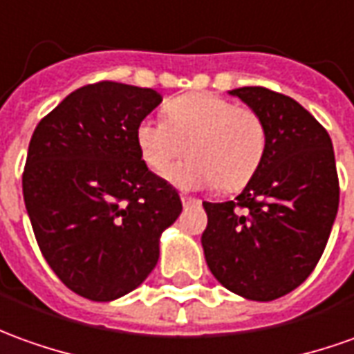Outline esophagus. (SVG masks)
<instances>
[{
	"instance_id": "1",
	"label": "esophagus",
	"mask_w": 354,
	"mask_h": 354,
	"mask_svg": "<svg viewBox=\"0 0 354 354\" xmlns=\"http://www.w3.org/2000/svg\"><path fill=\"white\" fill-rule=\"evenodd\" d=\"M181 202L185 208L194 206V204H201V201H198V198H192V196H187V194H181Z\"/></svg>"
}]
</instances>
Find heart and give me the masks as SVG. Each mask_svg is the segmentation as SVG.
Masks as SVG:
<instances>
[{
	"mask_svg": "<svg viewBox=\"0 0 354 354\" xmlns=\"http://www.w3.org/2000/svg\"><path fill=\"white\" fill-rule=\"evenodd\" d=\"M266 145L262 117L212 92L171 100L165 121L142 119L136 127L138 152L152 171L169 169L185 152L191 156L167 175L183 189H243L260 169Z\"/></svg>",
	"mask_w": 354,
	"mask_h": 354,
	"instance_id": "heart-1",
	"label": "heart"
}]
</instances>
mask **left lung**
<instances>
[{
	"instance_id": "obj_1",
	"label": "left lung",
	"mask_w": 354,
	"mask_h": 354,
	"mask_svg": "<svg viewBox=\"0 0 354 354\" xmlns=\"http://www.w3.org/2000/svg\"><path fill=\"white\" fill-rule=\"evenodd\" d=\"M262 117L264 160L235 201L204 202L202 248L231 293L274 301L312 274L339 208L328 131L289 96L262 86L229 90Z\"/></svg>"
}]
</instances>
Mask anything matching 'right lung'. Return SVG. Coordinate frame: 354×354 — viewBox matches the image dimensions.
<instances>
[{"mask_svg":"<svg viewBox=\"0 0 354 354\" xmlns=\"http://www.w3.org/2000/svg\"><path fill=\"white\" fill-rule=\"evenodd\" d=\"M160 104L156 90L104 80L71 92L30 138L23 196L38 247L90 301H115L142 283L181 214L179 192L136 146V127Z\"/></svg>","mask_w":354,"mask_h":354,"instance_id":"obj_1","label":"right lung"}]
</instances>
